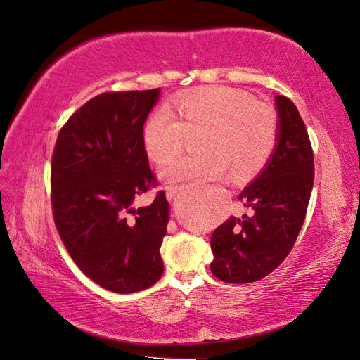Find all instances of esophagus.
Wrapping results in <instances>:
<instances>
[{
	"mask_svg": "<svg viewBox=\"0 0 360 360\" xmlns=\"http://www.w3.org/2000/svg\"><path fill=\"white\" fill-rule=\"evenodd\" d=\"M173 196H174V192H173V190H172V188H167V198H168V200H172Z\"/></svg>",
	"mask_w": 360,
	"mask_h": 360,
	"instance_id": "obj_1",
	"label": "esophagus"
}]
</instances>
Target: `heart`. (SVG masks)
<instances>
[{
    "mask_svg": "<svg viewBox=\"0 0 360 360\" xmlns=\"http://www.w3.org/2000/svg\"><path fill=\"white\" fill-rule=\"evenodd\" d=\"M173 106L176 114L160 106L145 120L142 143L150 160L165 165L184 148L188 134H204L198 141L201 155L176 159L162 173L165 181L207 186L227 174L246 179L263 170L277 148V111L254 102L246 91L202 88L179 96Z\"/></svg>",
    "mask_w": 360,
    "mask_h": 360,
    "instance_id": "heart-1",
    "label": "heart"
}]
</instances>
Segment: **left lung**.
<instances>
[{"instance_id": "left-lung-1", "label": "left lung", "mask_w": 360, "mask_h": 360, "mask_svg": "<svg viewBox=\"0 0 360 360\" xmlns=\"http://www.w3.org/2000/svg\"><path fill=\"white\" fill-rule=\"evenodd\" d=\"M278 143L262 174L238 196L250 210L212 233L210 271L226 283H254L285 262L307 218L314 184V155L297 106L275 97Z\"/></svg>"}]
</instances>
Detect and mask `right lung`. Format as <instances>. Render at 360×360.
Listing matches in <instances>:
<instances>
[{"instance_id": "1", "label": "right lung", "mask_w": 360, "mask_h": 360, "mask_svg": "<svg viewBox=\"0 0 360 360\" xmlns=\"http://www.w3.org/2000/svg\"><path fill=\"white\" fill-rule=\"evenodd\" d=\"M158 97L159 88L93 97L68 119L52 153L51 204L60 238L88 278L119 294L147 289L164 272V190L147 207L133 209L158 186L142 143Z\"/></svg>"}]
</instances>
